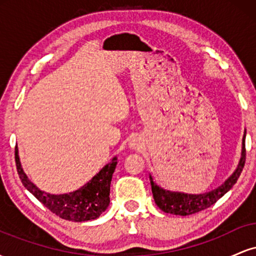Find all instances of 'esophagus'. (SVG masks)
<instances>
[{"label":"esophagus","mask_w":256,"mask_h":256,"mask_svg":"<svg viewBox=\"0 0 256 256\" xmlns=\"http://www.w3.org/2000/svg\"><path fill=\"white\" fill-rule=\"evenodd\" d=\"M130 146H131V148H134V149H136L137 146H138V144H137L136 142H131V143H130Z\"/></svg>","instance_id":"1"}]
</instances>
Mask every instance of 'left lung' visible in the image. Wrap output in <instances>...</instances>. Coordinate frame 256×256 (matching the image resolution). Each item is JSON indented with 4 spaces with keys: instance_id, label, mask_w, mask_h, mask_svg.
Returning a JSON list of instances; mask_svg holds the SVG:
<instances>
[{
    "instance_id": "obj_1",
    "label": "left lung",
    "mask_w": 256,
    "mask_h": 256,
    "mask_svg": "<svg viewBox=\"0 0 256 256\" xmlns=\"http://www.w3.org/2000/svg\"><path fill=\"white\" fill-rule=\"evenodd\" d=\"M246 164V140L243 137V149H242V158H240V165L237 167L236 171L231 176L228 180L225 182L222 186L216 188L213 192L200 194V195H189V194H182V192H167V190L161 189L156 184L152 182V177L150 185H152V198H154L155 204L161 210L165 213L176 214V216H190V214H195L201 210H207L210 206H213L220 198L225 195L228 190L236 184L237 179L242 173L243 167Z\"/></svg>"
}]
</instances>
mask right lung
Returning <instances> with one entry per match:
<instances>
[{
  "label": "right lung",
  "instance_id": "1",
  "mask_svg": "<svg viewBox=\"0 0 256 256\" xmlns=\"http://www.w3.org/2000/svg\"><path fill=\"white\" fill-rule=\"evenodd\" d=\"M16 165L18 174L26 189L52 213L70 222H88L98 218L110 206V180L116 166V158L106 165L88 184L76 192L64 195H50L40 192L28 180L20 165L18 146H16Z\"/></svg>",
  "mask_w": 256,
  "mask_h": 256
}]
</instances>
